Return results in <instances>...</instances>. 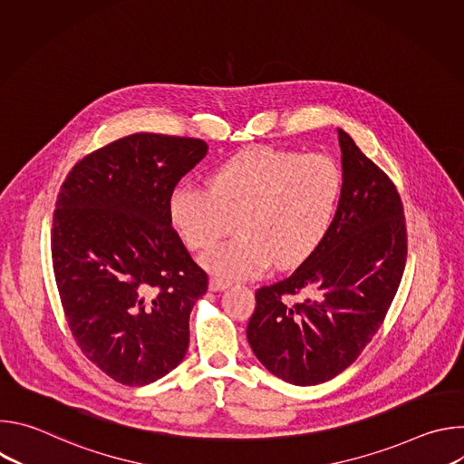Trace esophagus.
Wrapping results in <instances>:
<instances>
[{"label": "esophagus", "mask_w": 464, "mask_h": 464, "mask_svg": "<svg viewBox=\"0 0 464 464\" xmlns=\"http://www.w3.org/2000/svg\"><path fill=\"white\" fill-rule=\"evenodd\" d=\"M227 286H229V281H226L222 277H211V281H209V290H213V292L226 290Z\"/></svg>", "instance_id": "34e87169"}]
</instances>
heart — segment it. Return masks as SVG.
I'll return each instance as SVG.
<instances>
[{
  "instance_id": "obj_1",
  "label": "heart",
  "mask_w": 464,
  "mask_h": 464,
  "mask_svg": "<svg viewBox=\"0 0 464 464\" xmlns=\"http://www.w3.org/2000/svg\"><path fill=\"white\" fill-rule=\"evenodd\" d=\"M342 192L343 172L326 154L249 147L209 172L208 190L176 187L169 213L185 244L200 251L237 220L240 235L202 262L227 279L253 277L272 260L281 270L308 260L334 227Z\"/></svg>"
}]
</instances>
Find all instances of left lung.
<instances>
[{"instance_id": "left-lung-1", "label": "left lung", "mask_w": 464, "mask_h": 464, "mask_svg": "<svg viewBox=\"0 0 464 464\" xmlns=\"http://www.w3.org/2000/svg\"><path fill=\"white\" fill-rule=\"evenodd\" d=\"M338 140L343 192L334 227L292 276L255 292L246 330L258 362L294 385L323 383L356 362L406 268L399 190L340 128Z\"/></svg>"}]
</instances>
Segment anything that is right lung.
I'll list each match as a JSON object with an SVG mask.
<instances>
[{
	"label": "right lung",
	"instance_id": "add662e5",
	"mask_svg": "<svg viewBox=\"0 0 464 464\" xmlns=\"http://www.w3.org/2000/svg\"><path fill=\"white\" fill-rule=\"evenodd\" d=\"M206 154L202 140L126 136L84 156L60 187L51 256L63 317L82 354L122 385L160 380L187 353L209 281L169 200Z\"/></svg>",
	"mask_w": 464,
	"mask_h": 464
}]
</instances>
